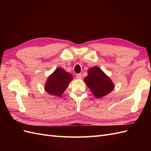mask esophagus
Listing matches in <instances>:
<instances>
[{"label": "esophagus", "instance_id": "1", "mask_svg": "<svg viewBox=\"0 0 151 151\" xmlns=\"http://www.w3.org/2000/svg\"><path fill=\"white\" fill-rule=\"evenodd\" d=\"M76 77H77V79H82V77H83V76H82L81 74H77L76 75Z\"/></svg>", "mask_w": 151, "mask_h": 151}]
</instances>
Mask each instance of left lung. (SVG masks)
Returning <instances> with one entry per match:
<instances>
[{"instance_id":"left-lung-1","label":"left lung","mask_w":151,"mask_h":151,"mask_svg":"<svg viewBox=\"0 0 151 151\" xmlns=\"http://www.w3.org/2000/svg\"><path fill=\"white\" fill-rule=\"evenodd\" d=\"M84 82L96 98H101L111 93L114 85L110 79L97 67L91 68Z\"/></svg>"}]
</instances>
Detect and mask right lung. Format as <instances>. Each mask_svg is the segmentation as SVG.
Instances as JSON below:
<instances>
[{"instance_id":"1","label":"right lung","mask_w":151,"mask_h":151,"mask_svg":"<svg viewBox=\"0 0 151 151\" xmlns=\"http://www.w3.org/2000/svg\"><path fill=\"white\" fill-rule=\"evenodd\" d=\"M72 79V76L62 68H58L48 77L45 91L51 95L60 96Z\"/></svg>"}]
</instances>
